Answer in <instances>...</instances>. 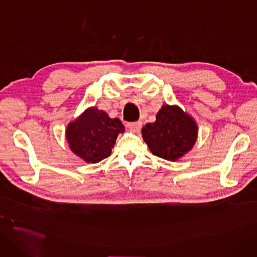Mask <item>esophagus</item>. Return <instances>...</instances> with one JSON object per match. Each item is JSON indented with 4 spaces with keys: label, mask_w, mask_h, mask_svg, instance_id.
Segmentation results:
<instances>
[{
    "label": "esophagus",
    "mask_w": 257,
    "mask_h": 257,
    "mask_svg": "<svg viewBox=\"0 0 257 257\" xmlns=\"http://www.w3.org/2000/svg\"><path fill=\"white\" fill-rule=\"evenodd\" d=\"M128 127L134 131V132H140L141 128H142V122L141 121H134V122H129Z\"/></svg>",
    "instance_id": "1"
}]
</instances>
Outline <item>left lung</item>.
<instances>
[{"label": "left lung", "mask_w": 257, "mask_h": 257, "mask_svg": "<svg viewBox=\"0 0 257 257\" xmlns=\"http://www.w3.org/2000/svg\"><path fill=\"white\" fill-rule=\"evenodd\" d=\"M197 136L192 117L178 106L163 105L156 121L142 129V137L153 155L175 161L191 150Z\"/></svg>", "instance_id": "1"}]
</instances>
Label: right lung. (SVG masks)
Wrapping results in <instances>:
<instances>
[{
    "label": "right lung",
    "mask_w": 257,
    "mask_h": 257,
    "mask_svg": "<svg viewBox=\"0 0 257 257\" xmlns=\"http://www.w3.org/2000/svg\"><path fill=\"white\" fill-rule=\"evenodd\" d=\"M123 126L103 111L90 107L68 125L66 138L70 150L88 163H97L111 155L112 147Z\"/></svg>",
    "instance_id": "1"
}]
</instances>
